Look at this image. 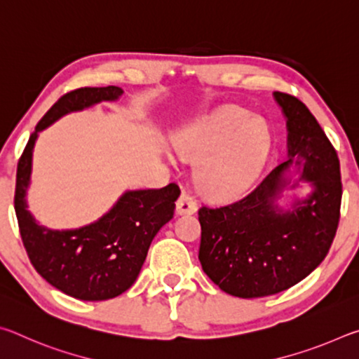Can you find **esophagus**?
Masks as SVG:
<instances>
[{
  "label": "esophagus",
  "instance_id": "esophagus-1",
  "mask_svg": "<svg viewBox=\"0 0 359 359\" xmlns=\"http://www.w3.org/2000/svg\"><path fill=\"white\" fill-rule=\"evenodd\" d=\"M196 210H198L196 201L188 196L187 193H182L180 198L177 199V204H175V212H177V215H191Z\"/></svg>",
  "mask_w": 359,
  "mask_h": 359
}]
</instances>
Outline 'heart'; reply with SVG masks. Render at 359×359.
<instances>
[{
  "mask_svg": "<svg viewBox=\"0 0 359 359\" xmlns=\"http://www.w3.org/2000/svg\"><path fill=\"white\" fill-rule=\"evenodd\" d=\"M172 149L193 161L198 190L212 199L241 196L263 169L271 145L263 120L226 106L185 125L172 136Z\"/></svg>",
  "mask_w": 359,
  "mask_h": 359,
  "instance_id": "1",
  "label": "heart"
}]
</instances>
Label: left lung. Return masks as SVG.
I'll return each instance as SVG.
<instances>
[{
	"label": "left lung",
	"instance_id": "left-lung-1",
	"mask_svg": "<svg viewBox=\"0 0 359 359\" xmlns=\"http://www.w3.org/2000/svg\"><path fill=\"white\" fill-rule=\"evenodd\" d=\"M272 96L287 121V161L241 201L198 212L203 271L244 299L280 293L317 269L340 217V165L330 139L299 100ZM304 183L311 187L306 197L284 198Z\"/></svg>",
	"mask_w": 359,
	"mask_h": 359
}]
</instances>
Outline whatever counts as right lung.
<instances>
[{
	"instance_id": "obj_1",
	"label": "right lung",
	"mask_w": 359,
	"mask_h": 359,
	"mask_svg": "<svg viewBox=\"0 0 359 359\" xmlns=\"http://www.w3.org/2000/svg\"><path fill=\"white\" fill-rule=\"evenodd\" d=\"M121 95L123 90L111 85L62 96L36 125L17 166L14 208L28 258L52 287L81 301L112 299L136 282L151 241L172 218L180 194L175 184L126 190L98 220L69 229L47 228L29 212L27 194L39 133L65 115L114 102Z\"/></svg>"
}]
</instances>
